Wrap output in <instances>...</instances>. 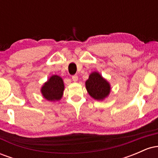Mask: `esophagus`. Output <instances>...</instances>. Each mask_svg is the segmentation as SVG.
<instances>
[{"label": "esophagus", "mask_w": 158, "mask_h": 158, "mask_svg": "<svg viewBox=\"0 0 158 158\" xmlns=\"http://www.w3.org/2000/svg\"><path fill=\"white\" fill-rule=\"evenodd\" d=\"M72 79H73V81H78V77L77 75H74V76H73V77H72Z\"/></svg>", "instance_id": "esophagus-1"}]
</instances>
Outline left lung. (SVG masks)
<instances>
[{
  "mask_svg": "<svg viewBox=\"0 0 158 158\" xmlns=\"http://www.w3.org/2000/svg\"><path fill=\"white\" fill-rule=\"evenodd\" d=\"M85 88L90 97L99 101L108 97L111 90L110 83L97 71L90 74L88 79L85 81Z\"/></svg>",
  "mask_w": 158,
  "mask_h": 158,
  "instance_id": "obj_1",
  "label": "left lung"
}]
</instances>
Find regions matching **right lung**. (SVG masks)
Instances as JSON below:
<instances>
[{"label": "right lung", "instance_id": "obj_1", "mask_svg": "<svg viewBox=\"0 0 158 158\" xmlns=\"http://www.w3.org/2000/svg\"><path fill=\"white\" fill-rule=\"evenodd\" d=\"M64 90V81L58 75H52L41 86V93L43 97L50 102H57L63 97Z\"/></svg>", "mask_w": 158, "mask_h": 158}]
</instances>
